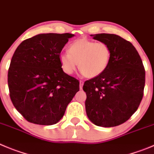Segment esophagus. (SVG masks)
Segmentation results:
<instances>
[{"instance_id": "esophagus-1", "label": "esophagus", "mask_w": 154, "mask_h": 154, "mask_svg": "<svg viewBox=\"0 0 154 154\" xmlns=\"http://www.w3.org/2000/svg\"><path fill=\"white\" fill-rule=\"evenodd\" d=\"M84 84V82L83 81V80H80V90H82V89H83Z\"/></svg>"}]
</instances>
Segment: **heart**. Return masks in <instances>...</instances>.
<instances>
[{
  "mask_svg": "<svg viewBox=\"0 0 154 154\" xmlns=\"http://www.w3.org/2000/svg\"><path fill=\"white\" fill-rule=\"evenodd\" d=\"M69 53L60 55L62 69L67 74L75 71L78 64L79 70L88 78L100 75L107 68L111 50L106 43L88 39H78L69 47Z\"/></svg>",
  "mask_w": 154,
  "mask_h": 154,
  "instance_id": "b5f03b06",
  "label": "heart"
}]
</instances>
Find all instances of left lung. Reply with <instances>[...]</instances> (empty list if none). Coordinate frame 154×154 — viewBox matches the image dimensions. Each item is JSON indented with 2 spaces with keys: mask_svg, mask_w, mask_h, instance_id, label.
Returning <instances> with one entry per match:
<instances>
[{
  "mask_svg": "<svg viewBox=\"0 0 154 154\" xmlns=\"http://www.w3.org/2000/svg\"><path fill=\"white\" fill-rule=\"evenodd\" d=\"M111 50L107 68L84 82L86 112L93 124L115 127L137 111L143 96L145 70L138 52L130 42L115 34L93 35Z\"/></svg>",
  "mask_w": 154,
  "mask_h": 154,
  "instance_id": "1",
  "label": "left lung"
}]
</instances>
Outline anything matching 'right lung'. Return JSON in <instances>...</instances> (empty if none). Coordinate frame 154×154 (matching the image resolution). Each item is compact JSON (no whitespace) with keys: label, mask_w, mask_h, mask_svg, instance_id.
<instances>
[{"label":"right lung","mask_w":154,"mask_h":154,"mask_svg":"<svg viewBox=\"0 0 154 154\" xmlns=\"http://www.w3.org/2000/svg\"><path fill=\"white\" fill-rule=\"evenodd\" d=\"M70 33L38 34L20 44L8 70L10 97L31 123L51 125L64 116L80 82L61 68L60 54Z\"/></svg>","instance_id":"right-lung-1"}]
</instances>
